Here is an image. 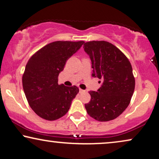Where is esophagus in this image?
I'll return each mask as SVG.
<instances>
[{
  "label": "esophagus",
  "mask_w": 159,
  "mask_h": 159,
  "mask_svg": "<svg viewBox=\"0 0 159 159\" xmlns=\"http://www.w3.org/2000/svg\"><path fill=\"white\" fill-rule=\"evenodd\" d=\"M83 92H85V91H84V90L80 89V93H83Z\"/></svg>",
  "instance_id": "1"
}]
</instances>
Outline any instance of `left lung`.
Wrapping results in <instances>:
<instances>
[{"mask_svg":"<svg viewBox=\"0 0 159 159\" xmlns=\"http://www.w3.org/2000/svg\"><path fill=\"white\" fill-rule=\"evenodd\" d=\"M83 46L91 58L92 76L102 80L97 91H89L91 99L85 105V109L96 120H113L124 112L134 94L132 66L127 57L111 43L93 40Z\"/></svg>","mask_w":159,"mask_h":159,"instance_id":"left-lung-1","label":"left lung"}]
</instances>
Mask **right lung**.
<instances>
[{
	"instance_id": "right-lung-1",
	"label": "right lung",
	"mask_w": 159,
	"mask_h": 159,
	"mask_svg": "<svg viewBox=\"0 0 159 159\" xmlns=\"http://www.w3.org/2000/svg\"><path fill=\"white\" fill-rule=\"evenodd\" d=\"M84 43H51L34 53L27 62L22 77L23 91L29 105L42 119L54 121L61 118L79 93L75 85H59L58 76L66 61Z\"/></svg>"
}]
</instances>
